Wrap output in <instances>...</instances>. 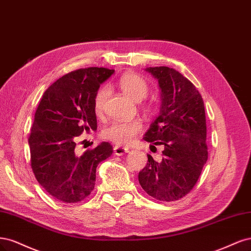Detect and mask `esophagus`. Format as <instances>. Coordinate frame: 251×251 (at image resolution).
I'll list each match as a JSON object with an SVG mask.
<instances>
[{"label":"esophagus","mask_w":251,"mask_h":251,"mask_svg":"<svg viewBox=\"0 0 251 251\" xmlns=\"http://www.w3.org/2000/svg\"><path fill=\"white\" fill-rule=\"evenodd\" d=\"M114 151H115V154L118 155V156H121L125 154V153H128L129 152V149L128 148H125V147H121V146H116L114 148Z\"/></svg>","instance_id":"1"}]
</instances>
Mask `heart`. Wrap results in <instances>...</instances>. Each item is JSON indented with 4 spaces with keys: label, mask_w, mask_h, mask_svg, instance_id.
<instances>
[{
    "label": "heart",
    "mask_w": 251,
    "mask_h": 251,
    "mask_svg": "<svg viewBox=\"0 0 251 251\" xmlns=\"http://www.w3.org/2000/svg\"><path fill=\"white\" fill-rule=\"evenodd\" d=\"M119 86L129 98L139 102L147 96L149 86L142 76L132 72H127L119 79ZM108 97V88L102 87L97 92L94 99V108L97 115H101L105 101ZM143 125L140 120H118L111 122L103 129V139L115 143L119 146L130 144L134 137L142 130Z\"/></svg>",
    "instance_id": "heart-1"
}]
</instances>
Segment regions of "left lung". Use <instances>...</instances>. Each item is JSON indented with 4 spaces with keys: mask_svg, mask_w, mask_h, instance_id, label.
<instances>
[{
    "mask_svg": "<svg viewBox=\"0 0 251 251\" xmlns=\"http://www.w3.org/2000/svg\"><path fill=\"white\" fill-rule=\"evenodd\" d=\"M158 81L160 108L144 135L153 145H163V158L148 163L139 173V181L149 196L175 201L196 184L207 160L204 103L190 80L168 67L147 68Z\"/></svg>",
    "mask_w": 251,
    "mask_h": 251,
    "instance_id": "obj_1",
    "label": "left lung"
}]
</instances>
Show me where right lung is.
Masks as SVG:
<instances>
[{"label": "right lung", "mask_w": 251, "mask_h": 251, "mask_svg": "<svg viewBox=\"0 0 251 251\" xmlns=\"http://www.w3.org/2000/svg\"><path fill=\"white\" fill-rule=\"evenodd\" d=\"M115 73L105 68L79 69L62 76L43 95L29 136L31 168L39 184L67 203L86 198L95 188L96 169L112 154L102 142L78 155L76 136L97 130L94 99Z\"/></svg>", "instance_id": "add662e5"}]
</instances>
